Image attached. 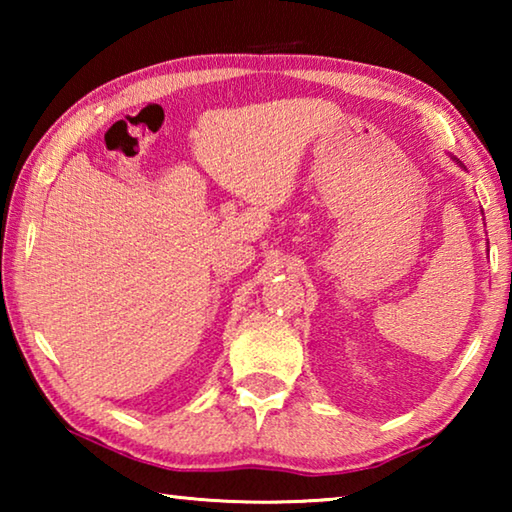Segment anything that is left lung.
Instances as JSON below:
<instances>
[{
  "label": "left lung",
  "instance_id": "8db88e82",
  "mask_svg": "<svg viewBox=\"0 0 512 512\" xmlns=\"http://www.w3.org/2000/svg\"><path fill=\"white\" fill-rule=\"evenodd\" d=\"M456 162H458V160H456Z\"/></svg>",
  "mask_w": 512,
  "mask_h": 512
}]
</instances>
